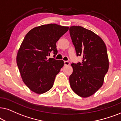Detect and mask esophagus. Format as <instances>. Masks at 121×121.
Instances as JSON below:
<instances>
[{"label":"esophagus","mask_w":121,"mask_h":121,"mask_svg":"<svg viewBox=\"0 0 121 121\" xmlns=\"http://www.w3.org/2000/svg\"><path fill=\"white\" fill-rule=\"evenodd\" d=\"M64 64H65V66H69L70 65V62H69L68 61H64Z\"/></svg>","instance_id":"34e87169"}]
</instances>
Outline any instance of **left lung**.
<instances>
[{"label":"left lung","instance_id":"1","mask_svg":"<svg viewBox=\"0 0 121 121\" xmlns=\"http://www.w3.org/2000/svg\"><path fill=\"white\" fill-rule=\"evenodd\" d=\"M69 31L77 55L82 56L81 63L71 64L70 86L80 97H90L102 87L108 70L107 48L102 39L91 30L72 26Z\"/></svg>","mask_w":121,"mask_h":121}]
</instances>
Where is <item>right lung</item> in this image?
I'll list each match as a JSON object with an SVG mask.
<instances>
[{
    "label": "right lung",
    "instance_id": "obj_1",
    "mask_svg": "<svg viewBox=\"0 0 121 121\" xmlns=\"http://www.w3.org/2000/svg\"><path fill=\"white\" fill-rule=\"evenodd\" d=\"M69 28L46 24L32 29L25 35L17 51V63L22 81L34 92L41 94L52 87L64 62L48 56L51 51L57 54L56 42Z\"/></svg>",
    "mask_w": 121,
    "mask_h": 121
}]
</instances>
